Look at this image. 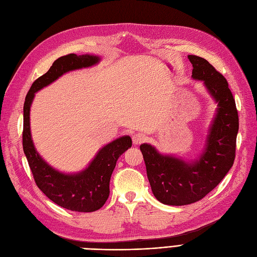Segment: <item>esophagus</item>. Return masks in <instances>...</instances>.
<instances>
[{
  "instance_id": "1",
  "label": "esophagus",
  "mask_w": 257,
  "mask_h": 257,
  "mask_svg": "<svg viewBox=\"0 0 257 257\" xmlns=\"http://www.w3.org/2000/svg\"><path fill=\"white\" fill-rule=\"evenodd\" d=\"M132 139H133V144L134 145H141V144L146 142L147 137L144 134H135Z\"/></svg>"
}]
</instances>
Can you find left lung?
Segmentation results:
<instances>
[{
  "mask_svg": "<svg viewBox=\"0 0 257 257\" xmlns=\"http://www.w3.org/2000/svg\"><path fill=\"white\" fill-rule=\"evenodd\" d=\"M192 78L203 81L216 103L203 152L193 161L163 154L150 144L141 145L153 195L169 206H184L204 198L229 172L235 160L239 128L235 99L224 76L204 58L188 56Z\"/></svg>",
  "mask_w": 257,
  "mask_h": 257,
  "instance_id": "1",
  "label": "left lung"
}]
</instances>
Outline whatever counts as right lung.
Here are the masks:
<instances>
[{
	"instance_id": "obj_1",
	"label": "right lung",
	"mask_w": 257,
	"mask_h": 257,
	"mask_svg": "<svg viewBox=\"0 0 257 257\" xmlns=\"http://www.w3.org/2000/svg\"><path fill=\"white\" fill-rule=\"evenodd\" d=\"M100 61L94 54L75 53L61 57L53 62L49 71L36 79L26 96L23 106V151L36 185L54 204L72 211L93 212L102 208L109 196L110 177L116 161L132 147L130 136H122L100 148L84 169L65 174L53 168L37 152L30 126V110L35 93L56 81L62 75L76 69L87 68Z\"/></svg>"
}]
</instances>
